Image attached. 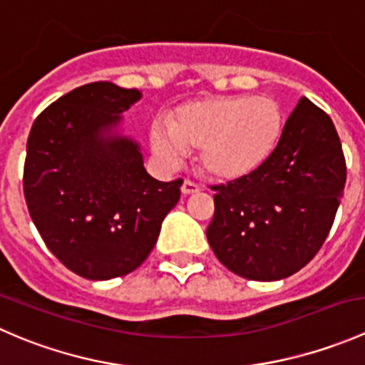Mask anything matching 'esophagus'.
<instances>
[{"label": "esophagus", "instance_id": "1", "mask_svg": "<svg viewBox=\"0 0 365 365\" xmlns=\"http://www.w3.org/2000/svg\"><path fill=\"white\" fill-rule=\"evenodd\" d=\"M200 190H201V187L197 185V183L190 182V180H185V182L182 183V192L185 194V196H189V194H196V192H200Z\"/></svg>", "mask_w": 365, "mask_h": 365}]
</instances>
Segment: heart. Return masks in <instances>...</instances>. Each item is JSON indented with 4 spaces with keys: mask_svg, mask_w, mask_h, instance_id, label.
<instances>
[{
    "mask_svg": "<svg viewBox=\"0 0 365 365\" xmlns=\"http://www.w3.org/2000/svg\"><path fill=\"white\" fill-rule=\"evenodd\" d=\"M282 111L267 95H212L176 108L171 120L152 125V148L168 165L200 152L206 175L219 180L245 178L277 145Z\"/></svg>",
    "mask_w": 365,
    "mask_h": 365,
    "instance_id": "obj_1",
    "label": "heart"
}]
</instances>
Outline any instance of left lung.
Returning <instances> with one entry per match:
<instances>
[{"mask_svg":"<svg viewBox=\"0 0 365 365\" xmlns=\"http://www.w3.org/2000/svg\"><path fill=\"white\" fill-rule=\"evenodd\" d=\"M344 183L336 127L329 114L302 97L268 159L245 178L212 187L210 247L240 277H289L329 237Z\"/></svg>","mask_w":365,"mask_h":365,"instance_id":"8db88e82","label":"left lung"}]
</instances>
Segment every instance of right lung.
<instances>
[{"label":"right lung","instance_id":"add662e5","mask_svg":"<svg viewBox=\"0 0 365 365\" xmlns=\"http://www.w3.org/2000/svg\"><path fill=\"white\" fill-rule=\"evenodd\" d=\"M141 98L108 81L84 84L36 116L26 145L23 189L43 244L73 274L108 281L152 252L183 180L159 182L130 139H106Z\"/></svg>","mask_w":365,"mask_h":365}]
</instances>
